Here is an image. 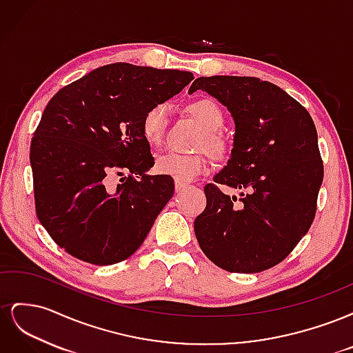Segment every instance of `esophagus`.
<instances>
[{"mask_svg":"<svg viewBox=\"0 0 353 353\" xmlns=\"http://www.w3.org/2000/svg\"><path fill=\"white\" fill-rule=\"evenodd\" d=\"M188 185L185 183H179V181H175V191L176 193H183V191L187 188Z\"/></svg>","mask_w":353,"mask_h":353,"instance_id":"obj_1","label":"esophagus"}]
</instances>
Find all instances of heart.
<instances>
[{
	"instance_id": "obj_1",
	"label": "heart",
	"mask_w": 353,
	"mask_h": 353,
	"mask_svg": "<svg viewBox=\"0 0 353 353\" xmlns=\"http://www.w3.org/2000/svg\"><path fill=\"white\" fill-rule=\"evenodd\" d=\"M188 113L203 126L205 137L201 138V147L215 157H222L227 153V140L219 130L225 122V117L219 105L210 99H199L191 101L187 108ZM170 105L168 103H157L148 108L141 121V132L150 145H160L169 125ZM154 169L159 175L169 176L179 183H191L197 176L208 172V160L203 156H185L179 153H163L157 156Z\"/></svg>"
}]
</instances>
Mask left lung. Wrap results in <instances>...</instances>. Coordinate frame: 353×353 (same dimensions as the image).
Listing matches in <instances>:
<instances>
[{
	"instance_id": "obj_1",
	"label": "left lung",
	"mask_w": 353,
	"mask_h": 353,
	"mask_svg": "<svg viewBox=\"0 0 353 353\" xmlns=\"http://www.w3.org/2000/svg\"><path fill=\"white\" fill-rule=\"evenodd\" d=\"M236 123L227 166L205 187L194 221L200 249L219 268L254 274L284 261L311 228L324 178L311 114L276 85L252 77L197 78ZM219 185L245 189L237 201Z\"/></svg>"
}]
</instances>
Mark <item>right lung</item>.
<instances>
[{
  "mask_svg": "<svg viewBox=\"0 0 353 353\" xmlns=\"http://www.w3.org/2000/svg\"><path fill=\"white\" fill-rule=\"evenodd\" d=\"M194 79L174 69L113 63L63 87L30 143L37 216L60 248L92 265L122 262L140 248L174 196L141 132L145 110ZM122 176L116 188L110 181Z\"/></svg>",
  "mask_w": 353,
  "mask_h": 353,
  "instance_id": "right-lung-1",
  "label": "right lung"
}]
</instances>
